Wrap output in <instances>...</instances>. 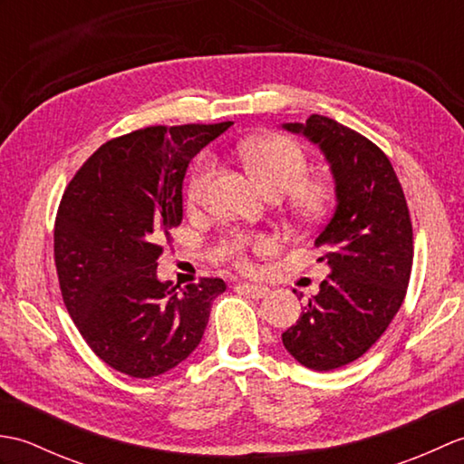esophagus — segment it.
Masks as SVG:
<instances>
[{"label": "esophagus", "instance_id": "obj_1", "mask_svg": "<svg viewBox=\"0 0 464 464\" xmlns=\"http://www.w3.org/2000/svg\"><path fill=\"white\" fill-rule=\"evenodd\" d=\"M237 289L243 295H247V297H251V299H261V297H265V295L269 293V289L263 287V285H249V283H241Z\"/></svg>", "mask_w": 464, "mask_h": 464}]
</instances>
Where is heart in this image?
<instances>
[{
  "instance_id": "heart-1",
  "label": "heart",
  "mask_w": 464,
  "mask_h": 464,
  "mask_svg": "<svg viewBox=\"0 0 464 464\" xmlns=\"http://www.w3.org/2000/svg\"><path fill=\"white\" fill-rule=\"evenodd\" d=\"M237 153L249 173L257 179L265 191L273 197L289 195L291 211L303 221H319L331 211L334 203V187L324 179H304L309 169L307 153L303 147L285 135H263L251 137L239 143ZM215 175V160L205 155L197 163L189 181V199L199 203ZM255 247H265L263 239L253 241ZM247 239L235 237L233 249L237 255V263L247 267L245 259Z\"/></svg>"
}]
</instances>
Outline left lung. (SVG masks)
Masks as SVG:
<instances>
[{
  "label": "left lung",
  "mask_w": 464,
  "mask_h": 464,
  "mask_svg": "<svg viewBox=\"0 0 464 464\" xmlns=\"http://www.w3.org/2000/svg\"><path fill=\"white\" fill-rule=\"evenodd\" d=\"M314 143L334 181V213L314 239L329 277L283 333L295 361L333 371L367 353L401 309L412 267V225L389 157L331 117L283 123Z\"/></svg>",
  "instance_id": "1"
}]
</instances>
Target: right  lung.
<instances>
[{
  "instance_id": "1",
  "label": "right lung",
  "mask_w": 464,
  "mask_h": 464,
  "mask_svg": "<svg viewBox=\"0 0 464 464\" xmlns=\"http://www.w3.org/2000/svg\"><path fill=\"white\" fill-rule=\"evenodd\" d=\"M147 127L103 143L69 181L53 251L63 303L92 351L111 369L151 379L201 343L223 279L160 281L161 243L183 219L193 157L229 130Z\"/></svg>"
}]
</instances>
